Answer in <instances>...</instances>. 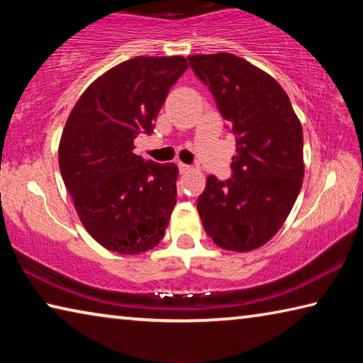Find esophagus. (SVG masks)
<instances>
[{
  "label": "esophagus",
  "mask_w": 363,
  "mask_h": 363,
  "mask_svg": "<svg viewBox=\"0 0 363 363\" xmlns=\"http://www.w3.org/2000/svg\"><path fill=\"white\" fill-rule=\"evenodd\" d=\"M177 167H179V171H181V173H189V171L190 169H192V168H190L189 167V164H186V163H177Z\"/></svg>",
  "instance_id": "34e87169"
}]
</instances>
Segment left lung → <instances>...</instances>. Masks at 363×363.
Listing matches in <instances>:
<instances>
[{
  "mask_svg": "<svg viewBox=\"0 0 363 363\" xmlns=\"http://www.w3.org/2000/svg\"><path fill=\"white\" fill-rule=\"evenodd\" d=\"M237 136L232 177L208 176L196 210L218 247L251 251L267 243L303 186V128L284 88L229 52L189 56Z\"/></svg>",
  "mask_w": 363,
  "mask_h": 363,
  "instance_id": "1",
  "label": "left lung"
}]
</instances>
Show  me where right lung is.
<instances>
[{"label":"right lung","instance_id":"right-lung-1","mask_svg":"<svg viewBox=\"0 0 363 363\" xmlns=\"http://www.w3.org/2000/svg\"><path fill=\"white\" fill-rule=\"evenodd\" d=\"M187 67L182 56L125 60L91 83L67 118L60 174L84 229L118 255L152 250L168 227L179 171L133 150Z\"/></svg>","mask_w":363,"mask_h":363}]
</instances>
